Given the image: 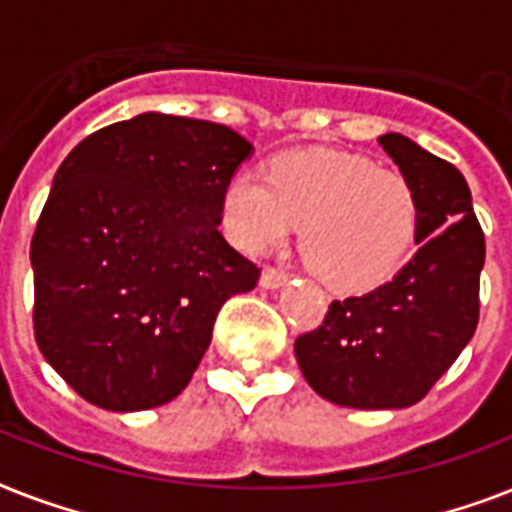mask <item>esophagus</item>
<instances>
[{
  "label": "esophagus",
  "instance_id": "esophagus-1",
  "mask_svg": "<svg viewBox=\"0 0 512 512\" xmlns=\"http://www.w3.org/2000/svg\"><path fill=\"white\" fill-rule=\"evenodd\" d=\"M260 284L263 289H279L287 284V273L279 271V268H265L263 276H260Z\"/></svg>",
  "mask_w": 512,
  "mask_h": 512
}]
</instances>
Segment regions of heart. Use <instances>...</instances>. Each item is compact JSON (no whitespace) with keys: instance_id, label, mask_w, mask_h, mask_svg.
I'll return each instance as SVG.
<instances>
[{"instance_id":"b5f03b06","label":"heart","mask_w":512,"mask_h":512,"mask_svg":"<svg viewBox=\"0 0 512 512\" xmlns=\"http://www.w3.org/2000/svg\"><path fill=\"white\" fill-rule=\"evenodd\" d=\"M295 223L308 268L327 287L361 292L404 263L420 201L404 175L335 151L284 154L268 177L239 172L225 188V233L244 252H263Z\"/></svg>"}]
</instances>
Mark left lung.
I'll use <instances>...</instances> for the list:
<instances>
[{"instance_id":"obj_1","label":"left lung","mask_w":512,"mask_h":512,"mask_svg":"<svg viewBox=\"0 0 512 512\" xmlns=\"http://www.w3.org/2000/svg\"><path fill=\"white\" fill-rule=\"evenodd\" d=\"M377 143L417 193V252L390 281L329 305L295 340L300 372L321 398L350 409H404L428 396L478 327L484 231L454 164L388 132Z\"/></svg>"}]
</instances>
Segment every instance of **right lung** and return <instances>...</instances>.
<instances>
[{"instance_id":"add662e5","label":"right lung","mask_w":512,"mask_h":512,"mask_svg":"<svg viewBox=\"0 0 512 512\" xmlns=\"http://www.w3.org/2000/svg\"><path fill=\"white\" fill-rule=\"evenodd\" d=\"M252 143L146 111L84 138L31 241L34 335L90 404L143 412L191 382L228 297L260 268L223 239V196Z\"/></svg>"}]
</instances>
